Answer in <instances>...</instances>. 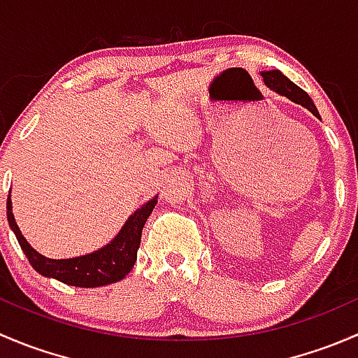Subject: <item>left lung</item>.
I'll list each match as a JSON object with an SVG mask.
<instances>
[{
  "label": "left lung",
  "instance_id": "1",
  "mask_svg": "<svg viewBox=\"0 0 358 358\" xmlns=\"http://www.w3.org/2000/svg\"><path fill=\"white\" fill-rule=\"evenodd\" d=\"M262 76H263V83H265L270 90L277 92L279 95L287 96L291 102L299 103V106H303L305 109H308L310 112H312L315 117H320L319 110H317L315 103L312 102V99L308 96V93L303 92L299 86H296L291 79H287L286 76L282 74V72L277 71L275 69V71H263Z\"/></svg>",
  "mask_w": 358,
  "mask_h": 358
}]
</instances>
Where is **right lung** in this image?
<instances>
[{
  "mask_svg": "<svg viewBox=\"0 0 358 358\" xmlns=\"http://www.w3.org/2000/svg\"><path fill=\"white\" fill-rule=\"evenodd\" d=\"M156 204L157 197H154V199L145 202L142 208L136 209L107 246L96 249L90 255L76 256V258L69 259L46 258V256L39 255L36 249H32L31 244L24 239L22 232H20L19 225L13 218L10 197L6 201V218H8L10 229L15 234L24 255L27 256L29 263L36 272L69 284V286L100 287L112 282H119L131 272L136 262L140 239H142V229Z\"/></svg>",
  "mask_w": 358,
  "mask_h": 358,
  "instance_id": "1",
  "label": "right lung"
}]
</instances>
